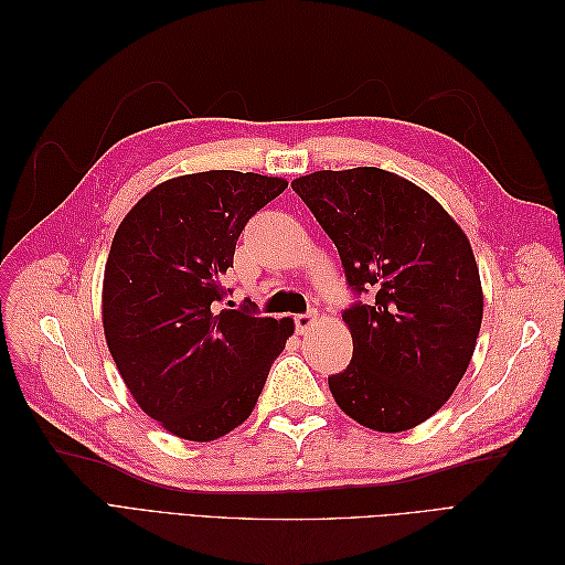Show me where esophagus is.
Masks as SVG:
<instances>
[{
  "label": "esophagus",
  "mask_w": 565,
  "mask_h": 565,
  "mask_svg": "<svg viewBox=\"0 0 565 565\" xmlns=\"http://www.w3.org/2000/svg\"><path fill=\"white\" fill-rule=\"evenodd\" d=\"M316 320H318V313H316V311H309V313H299V316H295L297 332H299V334H306V332H309V330L313 328Z\"/></svg>",
  "instance_id": "1"
}]
</instances>
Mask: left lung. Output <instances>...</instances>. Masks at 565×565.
I'll return each mask as SVG.
<instances>
[{"instance_id":"8db88e82","label":"left lung","mask_w":565,"mask_h":565,"mask_svg":"<svg viewBox=\"0 0 565 565\" xmlns=\"http://www.w3.org/2000/svg\"><path fill=\"white\" fill-rule=\"evenodd\" d=\"M292 191L330 235L358 297L341 313L353 358L328 377L337 405L374 431L413 429L452 396L481 330L467 235L429 193L377 167L313 172Z\"/></svg>"}]
</instances>
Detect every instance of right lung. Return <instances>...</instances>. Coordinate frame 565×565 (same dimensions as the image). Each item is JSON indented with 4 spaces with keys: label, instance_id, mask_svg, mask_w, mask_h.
<instances>
[{
    "label": "right lung",
    "instance_id": "obj_1",
    "mask_svg": "<svg viewBox=\"0 0 565 565\" xmlns=\"http://www.w3.org/2000/svg\"><path fill=\"white\" fill-rule=\"evenodd\" d=\"M285 179L231 169L152 188L119 224L106 264L104 330L113 361L143 413L185 440L241 426L295 322L264 318L233 289L235 243Z\"/></svg>",
    "mask_w": 565,
    "mask_h": 565
}]
</instances>
